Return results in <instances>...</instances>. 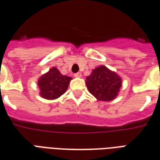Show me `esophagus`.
I'll return each instance as SVG.
<instances>
[{
    "mask_svg": "<svg viewBox=\"0 0 160 160\" xmlns=\"http://www.w3.org/2000/svg\"><path fill=\"white\" fill-rule=\"evenodd\" d=\"M74 77H81V73H80V72L75 73V74H74Z\"/></svg>",
    "mask_w": 160,
    "mask_h": 160,
    "instance_id": "1",
    "label": "esophagus"
}]
</instances>
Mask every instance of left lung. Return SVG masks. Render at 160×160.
Listing matches in <instances>:
<instances>
[{
	"label": "left lung",
	"instance_id": "1",
	"mask_svg": "<svg viewBox=\"0 0 160 160\" xmlns=\"http://www.w3.org/2000/svg\"><path fill=\"white\" fill-rule=\"evenodd\" d=\"M89 92L98 100L110 101L118 95L122 85V80L116 72L100 66L92 71L86 80Z\"/></svg>",
	"mask_w": 160,
	"mask_h": 160
}]
</instances>
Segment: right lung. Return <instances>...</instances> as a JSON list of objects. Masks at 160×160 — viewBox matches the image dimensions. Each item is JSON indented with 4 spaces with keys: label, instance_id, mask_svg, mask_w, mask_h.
<instances>
[{
    "label": "right lung",
    "instance_id": "obj_1",
    "mask_svg": "<svg viewBox=\"0 0 160 160\" xmlns=\"http://www.w3.org/2000/svg\"><path fill=\"white\" fill-rule=\"evenodd\" d=\"M71 77L63 76L56 68H52L38 80L41 96L47 100H55L67 90Z\"/></svg>",
    "mask_w": 160,
    "mask_h": 160
}]
</instances>
